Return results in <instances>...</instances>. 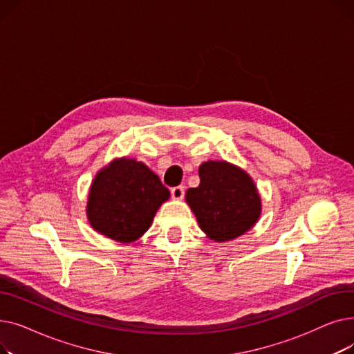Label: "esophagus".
<instances>
[{
    "label": "esophagus",
    "mask_w": 354,
    "mask_h": 354,
    "mask_svg": "<svg viewBox=\"0 0 354 354\" xmlns=\"http://www.w3.org/2000/svg\"><path fill=\"white\" fill-rule=\"evenodd\" d=\"M171 195H172L174 199L180 201V199L183 198V195H185L183 187H175V188H172V189H171Z\"/></svg>",
    "instance_id": "34e87169"
}]
</instances>
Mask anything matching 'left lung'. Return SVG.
Returning a JSON list of instances; mask_svg holds the SVG:
<instances>
[{
  "label": "left lung",
  "instance_id": "1",
  "mask_svg": "<svg viewBox=\"0 0 354 354\" xmlns=\"http://www.w3.org/2000/svg\"><path fill=\"white\" fill-rule=\"evenodd\" d=\"M199 187L188 189L185 199L209 239L227 243L257 224L261 196L244 169L227 160H208L199 166Z\"/></svg>",
  "mask_w": 354,
  "mask_h": 354
}]
</instances>
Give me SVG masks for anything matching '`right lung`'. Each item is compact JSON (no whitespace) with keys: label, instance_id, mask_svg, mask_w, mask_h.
<instances>
[{"label":"right lung","instance_id":"right-lung-1","mask_svg":"<svg viewBox=\"0 0 354 354\" xmlns=\"http://www.w3.org/2000/svg\"><path fill=\"white\" fill-rule=\"evenodd\" d=\"M171 192L143 162L116 158L93 179L86 214L99 234L129 244L152 225L155 214Z\"/></svg>","mask_w":354,"mask_h":354}]
</instances>
